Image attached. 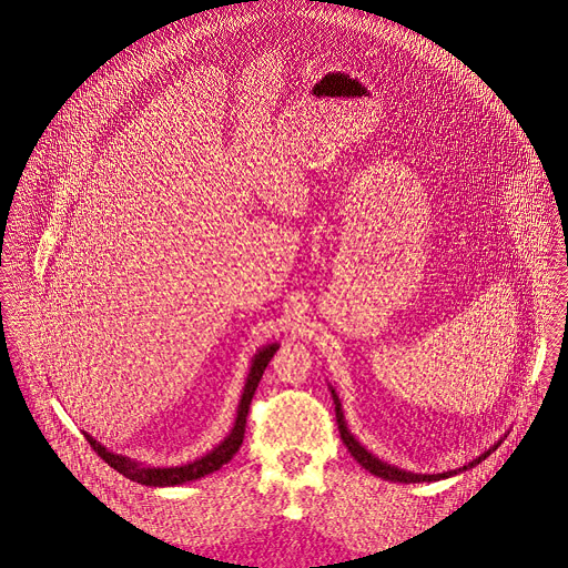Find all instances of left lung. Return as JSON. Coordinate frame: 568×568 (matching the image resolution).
Here are the masks:
<instances>
[{
  "label": "left lung",
  "mask_w": 568,
  "mask_h": 568,
  "mask_svg": "<svg viewBox=\"0 0 568 568\" xmlns=\"http://www.w3.org/2000/svg\"><path fill=\"white\" fill-rule=\"evenodd\" d=\"M332 400H334V410H336V424H338V433H341V439H343V444H345V448L349 450V455L365 468V470H369L372 475H376V477H381V479H387V481H400V484H419V481H437V479H446V477H450V475H457L455 470L453 473H444V475H413V473H405V470H398V468H394V466H389V464H385V462H381V459H376L374 455H369L356 439H354V435L347 430V426H345V419H343V410H341V403H338V398H336V394L332 392ZM496 448V446H494ZM491 448V450H494ZM491 450H487L484 453L479 459H475L473 464H470V468L473 466H477L479 462H484L487 455L491 453ZM462 470H468V466H464V468H459V473Z\"/></svg>",
  "instance_id": "left-lung-1"
}]
</instances>
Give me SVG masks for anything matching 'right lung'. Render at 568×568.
Instances as JSON below:
<instances>
[{
	"instance_id": "add662e5",
	"label": "right lung",
	"mask_w": 568,
	"mask_h": 568,
	"mask_svg": "<svg viewBox=\"0 0 568 568\" xmlns=\"http://www.w3.org/2000/svg\"><path fill=\"white\" fill-rule=\"evenodd\" d=\"M277 345H268L264 349H260L253 358V365H251V372L246 376V385H244L243 398H241V405H239V417H236V424L232 428V433L225 437V442H221L212 453H207L205 457L192 462V464H185V466H176V468H144L122 455H113L109 453L104 446H100L91 435L84 433V439L89 442V446L98 453L100 459H104L113 470H118L120 475H124L126 479L131 481H138L142 486H179V484H185V481H194V479H201L205 475H212L216 473L219 468H223L236 453L239 448L243 446L244 428H246V415H248V406H251V398L257 389V383L271 361V356L275 354Z\"/></svg>"
}]
</instances>
